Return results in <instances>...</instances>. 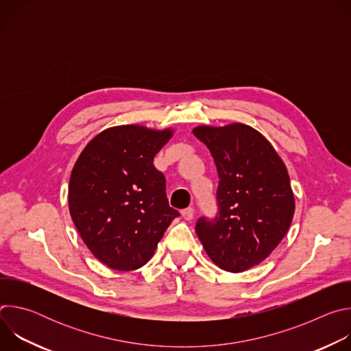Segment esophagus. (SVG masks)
Masks as SVG:
<instances>
[{"label": "esophagus", "instance_id": "esophagus-1", "mask_svg": "<svg viewBox=\"0 0 351 351\" xmlns=\"http://www.w3.org/2000/svg\"><path fill=\"white\" fill-rule=\"evenodd\" d=\"M182 215L186 221H191L194 218V210L193 208H186L182 211Z\"/></svg>", "mask_w": 351, "mask_h": 351}]
</instances>
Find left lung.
<instances>
[{"mask_svg":"<svg viewBox=\"0 0 351 351\" xmlns=\"http://www.w3.org/2000/svg\"><path fill=\"white\" fill-rule=\"evenodd\" d=\"M193 134L210 149L219 184V214L199 218L195 233L211 261L229 272L263 263L287 233L294 194L274 145L244 123L199 125Z\"/></svg>","mask_w":351,"mask_h":351,"instance_id":"obj_1","label":"left lung"}]
</instances>
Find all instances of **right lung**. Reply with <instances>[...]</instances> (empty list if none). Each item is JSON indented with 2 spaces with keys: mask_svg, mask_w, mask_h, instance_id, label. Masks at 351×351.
Returning a JSON list of instances; mask_svg holds the SVG:
<instances>
[{
  "mask_svg": "<svg viewBox=\"0 0 351 351\" xmlns=\"http://www.w3.org/2000/svg\"><path fill=\"white\" fill-rule=\"evenodd\" d=\"M173 132L141 125L108 128L87 143L72 169V221L91 254L111 269L145 265L179 217L168 204L165 176L153 164Z\"/></svg>",
  "mask_w": 351,
  "mask_h": 351,
  "instance_id": "right-lung-1",
  "label": "right lung"
}]
</instances>
